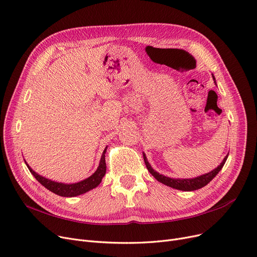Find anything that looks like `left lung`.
I'll return each mask as SVG.
<instances>
[{"mask_svg": "<svg viewBox=\"0 0 257 257\" xmlns=\"http://www.w3.org/2000/svg\"><path fill=\"white\" fill-rule=\"evenodd\" d=\"M214 79V78H213ZM227 156H225L224 160L221 163V165L217 168L214 169L213 171L205 174V175H201V176L197 177V178H193V179H173V178H169V177H166L164 176V175H161L159 173H157L156 171H154L152 169V167L150 166V164L148 163L147 160V157L146 155L144 154V160H145V164H146V167L148 169V171H149L152 176L159 182L164 183L165 185H168L170 187H173V188H176V190H179V191H184V192H191V191H196V190H199V188L205 186L207 183H209L215 176H217V174L221 171V169L223 168L225 161L227 160Z\"/></svg>", "mask_w": 257, "mask_h": 257, "instance_id": "8db88e82", "label": "left lung"}]
</instances>
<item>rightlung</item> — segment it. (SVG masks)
Returning <instances> with one entry per match:
<instances>
[{
  "label": "right lung",
  "instance_id": "add662e5",
  "mask_svg": "<svg viewBox=\"0 0 257 257\" xmlns=\"http://www.w3.org/2000/svg\"><path fill=\"white\" fill-rule=\"evenodd\" d=\"M105 152H106V149L104 150V152L102 154V157H101V160H100V165H99L97 171L94 172L90 177H88V178H86L82 181H80L78 183H73V184H64V183H58V182H55V181H51L49 179H46L45 177L39 176V175L36 174L28 165H27V167H28L29 171L31 172L33 176L36 178V180L39 183H42L46 188H48V190L51 191L52 193L56 194L58 196H61V197H76V196L82 195V194L92 190V188L97 187L101 183L102 178L104 177V175L106 173Z\"/></svg>",
  "mask_w": 257,
  "mask_h": 257
}]
</instances>
